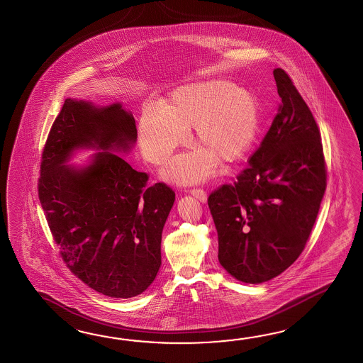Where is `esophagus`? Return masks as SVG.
Wrapping results in <instances>:
<instances>
[{"label":"esophagus","mask_w":363,"mask_h":363,"mask_svg":"<svg viewBox=\"0 0 363 363\" xmlns=\"http://www.w3.org/2000/svg\"><path fill=\"white\" fill-rule=\"evenodd\" d=\"M190 193H191L193 196H195L196 199H199L201 201H207V193H206L203 189H193Z\"/></svg>","instance_id":"esophagus-1"}]
</instances>
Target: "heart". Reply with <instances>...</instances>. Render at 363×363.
<instances>
[{
	"label": "heart",
	"mask_w": 363,
	"mask_h": 363,
	"mask_svg": "<svg viewBox=\"0 0 363 363\" xmlns=\"http://www.w3.org/2000/svg\"><path fill=\"white\" fill-rule=\"evenodd\" d=\"M196 150L182 153L165 169L168 177L191 184L208 177L220 162H232L257 137L255 95L233 82H203L178 89L162 108L145 105L139 118V145L145 159L162 164L191 129Z\"/></svg>",
	"instance_id": "heart-1"
}]
</instances>
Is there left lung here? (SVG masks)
<instances>
[{
  "mask_svg": "<svg viewBox=\"0 0 363 363\" xmlns=\"http://www.w3.org/2000/svg\"><path fill=\"white\" fill-rule=\"evenodd\" d=\"M277 114L233 184L208 196L218 262L237 280L268 281L305 249L327 187L320 131L289 74L274 69Z\"/></svg>",
  "mask_w": 363,
  "mask_h": 363,
  "instance_id": "left-lung-1",
  "label": "left lung"
}]
</instances>
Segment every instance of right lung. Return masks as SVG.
<instances>
[{
    "instance_id": "1",
    "label": "right lung",
    "mask_w": 363,
    "mask_h": 363,
    "mask_svg": "<svg viewBox=\"0 0 363 363\" xmlns=\"http://www.w3.org/2000/svg\"><path fill=\"white\" fill-rule=\"evenodd\" d=\"M137 139L135 120L120 104L95 108L66 99L43 148L38 191L66 267L91 289L131 298L162 264V233L176 194L130 167L116 150ZM96 146L93 164L65 166L74 149Z\"/></svg>"
}]
</instances>
